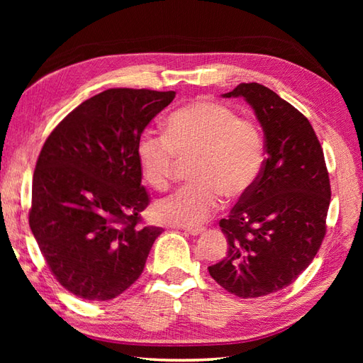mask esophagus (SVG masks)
<instances>
[{"instance_id": "obj_1", "label": "esophagus", "mask_w": 363, "mask_h": 363, "mask_svg": "<svg viewBox=\"0 0 363 363\" xmlns=\"http://www.w3.org/2000/svg\"><path fill=\"white\" fill-rule=\"evenodd\" d=\"M204 228H184V233H187L190 235H199L204 233Z\"/></svg>"}]
</instances>
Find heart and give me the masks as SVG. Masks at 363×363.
<instances>
[{"mask_svg":"<svg viewBox=\"0 0 363 363\" xmlns=\"http://www.w3.org/2000/svg\"><path fill=\"white\" fill-rule=\"evenodd\" d=\"M194 157L191 177L196 182L154 206L156 217L168 225L198 226L218 209L221 195L243 196L264 165V140L252 121L209 99L169 113L165 134L145 130L137 140L138 165L154 189H165L177 164Z\"/></svg>","mask_w":363,"mask_h":363,"instance_id":"obj_1","label":"heart"}]
</instances>
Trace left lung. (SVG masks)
I'll return each instance as SVG.
<instances>
[{
  "label": "left lung",
  "instance_id": "left-lung-1",
  "mask_svg": "<svg viewBox=\"0 0 363 363\" xmlns=\"http://www.w3.org/2000/svg\"><path fill=\"white\" fill-rule=\"evenodd\" d=\"M243 98L264 129L254 186L220 221L226 257L209 267L223 289L259 298L287 287L311 265L326 234L330 184L318 137L303 113L257 82L223 95Z\"/></svg>",
  "mask_w": 363,
  "mask_h": 363
}]
</instances>
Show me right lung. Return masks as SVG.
Masks as SVG:
<instances>
[{
	"instance_id": "add662e5",
	"label": "right lung",
	"mask_w": 363,
	"mask_h": 363,
	"mask_svg": "<svg viewBox=\"0 0 363 363\" xmlns=\"http://www.w3.org/2000/svg\"><path fill=\"white\" fill-rule=\"evenodd\" d=\"M176 91L109 89L46 138L33 179L29 226L59 284L109 301L142 274L162 228H140L150 204L137 140Z\"/></svg>"
}]
</instances>
